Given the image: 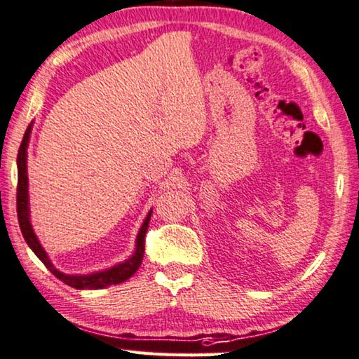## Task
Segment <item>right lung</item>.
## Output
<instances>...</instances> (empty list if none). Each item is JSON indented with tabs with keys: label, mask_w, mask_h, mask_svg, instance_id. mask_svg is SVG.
<instances>
[{
	"label": "right lung",
	"mask_w": 359,
	"mask_h": 359,
	"mask_svg": "<svg viewBox=\"0 0 359 359\" xmlns=\"http://www.w3.org/2000/svg\"><path fill=\"white\" fill-rule=\"evenodd\" d=\"M30 129H32V124L27 128V131L24 134L22 142H20L19 154H18V196H15V201H18V220L20 231H22V236L25 243L29 244V248L37 254V257L41 262L45 264L46 269L50 270L51 273L55 275L56 278H60L61 282L69 285L72 288L77 290H92V288H105L110 287V285H116L121 282H126V280L134 275V272L139 269L144 257V249H145V233H147V226L150 222V215L152 212L145 218L144 225L137 235V243H136V252L131 259H128L126 262L119 264L110 270H105V272H98L92 275H65L61 273L60 270H56L51 266L48 256L43 251V248L40 246V243L35 236V233L30 226L29 222V194H27V165H25V160H27V144H29V136Z\"/></svg>",
	"instance_id": "right-lung-1"
}]
</instances>
